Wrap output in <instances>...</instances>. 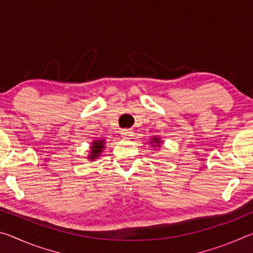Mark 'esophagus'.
Segmentation results:
<instances>
[{"instance_id":"1","label":"esophagus","mask_w":253,"mask_h":253,"mask_svg":"<svg viewBox=\"0 0 253 253\" xmlns=\"http://www.w3.org/2000/svg\"><path fill=\"white\" fill-rule=\"evenodd\" d=\"M121 134L125 137V138H130V136H132V131L130 129H122L121 130Z\"/></svg>"}]
</instances>
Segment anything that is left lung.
<instances>
[{"label":"left lung","mask_w":253,"mask_h":253,"mask_svg":"<svg viewBox=\"0 0 253 253\" xmlns=\"http://www.w3.org/2000/svg\"><path fill=\"white\" fill-rule=\"evenodd\" d=\"M151 144L154 145V146H160V145H161V139L154 136L153 138H152V140H151Z\"/></svg>","instance_id":"obj_1"}]
</instances>
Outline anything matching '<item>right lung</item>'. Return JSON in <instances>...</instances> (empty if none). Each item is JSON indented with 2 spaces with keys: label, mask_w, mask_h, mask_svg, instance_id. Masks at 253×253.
Wrapping results in <instances>:
<instances>
[{
  "label": "right lung",
  "mask_w": 253,
  "mask_h": 253,
  "mask_svg": "<svg viewBox=\"0 0 253 253\" xmlns=\"http://www.w3.org/2000/svg\"><path fill=\"white\" fill-rule=\"evenodd\" d=\"M104 145H105L104 139L93 140V142L91 143V146H90V155L88 156V160L92 161V160H96L97 157H99L100 153L102 152V149L105 148Z\"/></svg>",
  "instance_id": "right-lung-1"
}]
</instances>
